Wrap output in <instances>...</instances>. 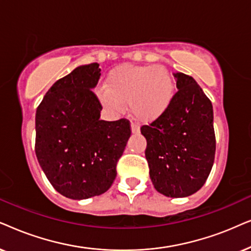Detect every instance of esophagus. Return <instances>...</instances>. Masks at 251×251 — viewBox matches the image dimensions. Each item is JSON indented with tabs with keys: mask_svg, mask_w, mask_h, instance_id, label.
I'll return each mask as SVG.
<instances>
[{
	"mask_svg": "<svg viewBox=\"0 0 251 251\" xmlns=\"http://www.w3.org/2000/svg\"><path fill=\"white\" fill-rule=\"evenodd\" d=\"M131 127H132V132L133 133H139L140 132V125L138 123L132 122L131 123Z\"/></svg>",
	"mask_w": 251,
	"mask_h": 251,
	"instance_id": "34e87169",
	"label": "esophagus"
}]
</instances>
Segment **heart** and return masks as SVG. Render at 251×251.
<instances>
[{"instance_id":"b5f03b06","label":"heart","mask_w":251,"mask_h":251,"mask_svg":"<svg viewBox=\"0 0 251 251\" xmlns=\"http://www.w3.org/2000/svg\"><path fill=\"white\" fill-rule=\"evenodd\" d=\"M176 94L171 73L157 65H120L106 78L99 98L110 111L120 112L128 101L131 111L142 122H153L168 111Z\"/></svg>"}]
</instances>
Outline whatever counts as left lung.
<instances>
[{
    "label": "left lung",
    "mask_w": 251,
    "mask_h": 251,
    "mask_svg": "<svg viewBox=\"0 0 251 251\" xmlns=\"http://www.w3.org/2000/svg\"><path fill=\"white\" fill-rule=\"evenodd\" d=\"M178 92L160 118L143 125L146 158L157 192L186 198L204 185L216 152L211 101L192 76L175 73Z\"/></svg>",
    "instance_id": "1"
}]
</instances>
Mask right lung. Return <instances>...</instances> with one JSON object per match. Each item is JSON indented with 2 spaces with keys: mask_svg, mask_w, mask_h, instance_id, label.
Masks as SVG:
<instances>
[{
  "mask_svg": "<svg viewBox=\"0 0 251 251\" xmlns=\"http://www.w3.org/2000/svg\"><path fill=\"white\" fill-rule=\"evenodd\" d=\"M98 63L75 68L57 80L36 109L35 153L53 188L85 200L111 187L129 136V120L100 119L102 105L93 88Z\"/></svg>",
  "mask_w": 251,
  "mask_h": 251,
  "instance_id": "obj_1",
  "label": "right lung"
}]
</instances>
